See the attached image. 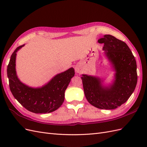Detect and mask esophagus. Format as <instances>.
I'll return each instance as SVG.
<instances>
[{"instance_id":"obj_1","label":"esophagus","mask_w":147,"mask_h":147,"mask_svg":"<svg viewBox=\"0 0 147 147\" xmlns=\"http://www.w3.org/2000/svg\"><path fill=\"white\" fill-rule=\"evenodd\" d=\"M75 72L77 74H80L82 72V69L80 67V66H78V65H77L76 67H75Z\"/></svg>"}]
</instances>
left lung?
I'll list each match as a JSON object with an SVG mask.
<instances>
[{"instance_id": "8db88e82", "label": "left lung", "mask_w": 147, "mask_h": 147, "mask_svg": "<svg viewBox=\"0 0 147 147\" xmlns=\"http://www.w3.org/2000/svg\"><path fill=\"white\" fill-rule=\"evenodd\" d=\"M98 42L104 43L103 50L116 72L115 80L110 86H104L99 77L82 75L83 90L90 104L100 109L112 110L125 103L135 90L136 61L127 44L112 35H105Z\"/></svg>"}]
</instances>
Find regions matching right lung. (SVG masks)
<instances>
[{"label": "right lung", "instance_id": "1", "mask_svg": "<svg viewBox=\"0 0 147 147\" xmlns=\"http://www.w3.org/2000/svg\"><path fill=\"white\" fill-rule=\"evenodd\" d=\"M24 45L16 48L7 66L10 91L15 98L31 112L48 113L54 112L63 104L65 91L74 76L75 70L71 67L56 75L42 88H33L26 86L18 78L15 69L16 52Z\"/></svg>", "mask_w": 147, "mask_h": 147}]
</instances>
